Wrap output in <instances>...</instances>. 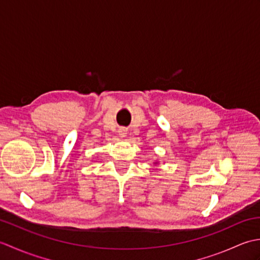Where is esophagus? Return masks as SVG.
Returning <instances> with one entry per match:
<instances>
[{"label": "esophagus", "mask_w": 260, "mask_h": 260, "mask_svg": "<svg viewBox=\"0 0 260 260\" xmlns=\"http://www.w3.org/2000/svg\"><path fill=\"white\" fill-rule=\"evenodd\" d=\"M118 134L120 137H125L127 135V129L125 128V127H121V128H119V131H118Z\"/></svg>", "instance_id": "obj_1"}]
</instances>
